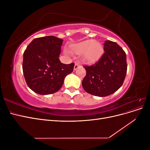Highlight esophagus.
Returning a JSON list of instances; mask_svg holds the SVG:
<instances>
[{"label": "esophagus", "mask_w": 150, "mask_h": 150, "mask_svg": "<svg viewBox=\"0 0 150 150\" xmlns=\"http://www.w3.org/2000/svg\"><path fill=\"white\" fill-rule=\"evenodd\" d=\"M81 67V64H79V62H76L75 63V65H74V70H76L77 69H78V67Z\"/></svg>", "instance_id": "esophagus-1"}]
</instances>
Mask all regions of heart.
Here are the masks:
<instances>
[{
    "label": "heart",
    "mask_w": 150,
    "mask_h": 150,
    "mask_svg": "<svg viewBox=\"0 0 150 150\" xmlns=\"http://www.w3.org/2000/svg\"><path fill=\"white\" fill-rule=\"evenodd\" d=\"M72 51L77 54H83L86 61L89 62L96 61L103 51L102 44L93 39L86 40L71 46Z\"/></svg>",
    "instance_id": "b5f03b06"
}]
</instances>
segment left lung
I'll return each mask as SVG.
<instances>
[{"label": "left lung", "mask_w": 150, "mask_h": 150, "mask_svg": "<svg viewBox=\"0 0 150 150\" xmlns=\"http://www.w3.org/2000/svg\"><path fill=\"white\" fill-rule=\"evenodd\" d=\"M99 60L90 66H84L86 75L82 81L86 92L104 97L115 93L123 83L127 71L126 53L116 42L106 40Z\"/></svg>", "instance_id": "8db88e82"}]
</instances>
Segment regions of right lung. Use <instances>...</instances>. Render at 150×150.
I'll return each mask as SVG.
<instances>
[{"mask_svg":"<svg viewBox=\"0 0 150 150\" xmlns=\"http://www.w3.org/2000/svg\"><path fill=\"white\" fill-rule=\"evenodd\" d=\"M63 40L49 35L34 39L23 55L22 69L26 83L35 93L46 95L58 91L74 63L62 64L59 57Z\"/></svg>","mask_w":150,"mask_h":150,"instance_id":"add662e5","label":"right lung"}]
</instances>
